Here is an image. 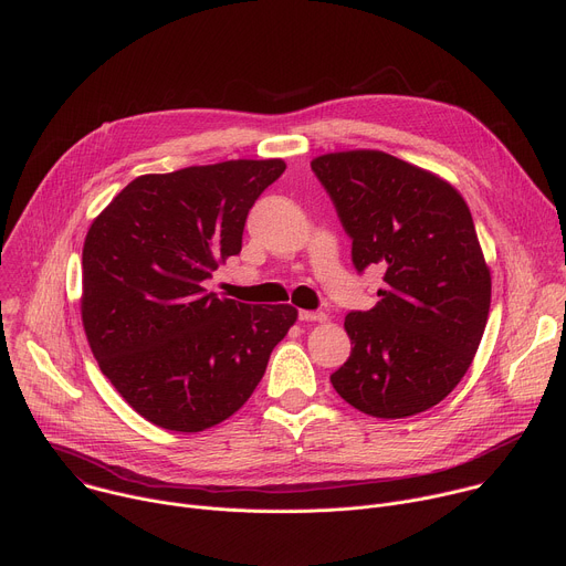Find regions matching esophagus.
Instances as JSON below:
<instances>
[{
	"mask_svg": "<svg viewBox=\"0 0 566 566\" xmlns=\"http://www.w3.org/2000/svg\"><path fill=\"white\" fill-rule=\"evenodd\" d=\"M298 319L301 322H326V315L324 313H313V311H301Z\"/></svg>",
	"mask_w": 566,
	"mask_h": 566,
	"instance_id": "1",
	"label": "esophagus"
}]
</instances>
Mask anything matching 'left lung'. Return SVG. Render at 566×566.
I'll return each mask as SVG.
<instances>
[{"label": "left lung", "instance_id": "1", "mask_svg": "<svg viewBox=\"0 0 566 566\" xmlns=\"http://www.w3.org/2000/svg\"><path fill=\"white\" fill-rule=\"evenodd\" d=\"M354 265L385 270L380 301L349 313L352 356L335 392L378 419L419 415L447 399L483 339L492 276L462 195L438 174L376 149L313 158Z\"/></svg>", "mask_w": 566, "mask_h": 566}]
</instances>
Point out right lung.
Wrapping results in <instances>:
<instances>
[{
    "label": "right lung",
    "mask_w": 566,
    "mask_h": 566,
    "mask_svg": "<svg viewBox=\"0 0 566 566\" xmlns=\"http://www.w3.org/2000/svg\"><path fill=\"white\" fill-rule=\"evenodd\" d=\"M281 158L143 174L95 217L83 242L81 319L102 374L147 421L199 432L253 395L296 308L208 294L238 255L249 208Z\"/></svg>",
    "instance_id": "right-lung-1"
}]
</instances>
